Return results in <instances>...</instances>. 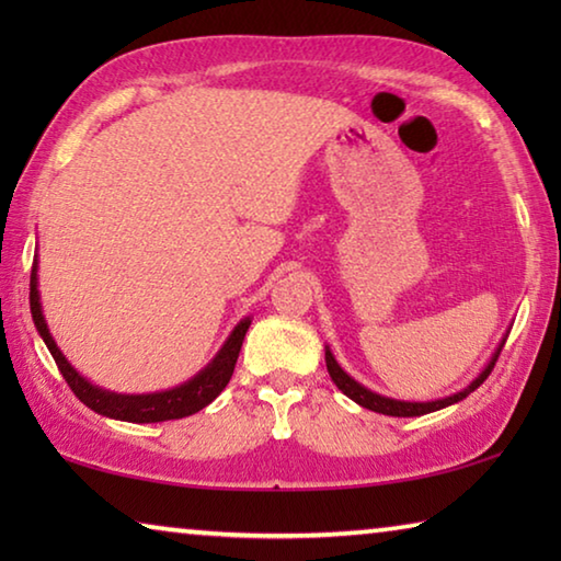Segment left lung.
<instances>
[{
    "label": "left lung",
    "instance_id": "1",
    "mask_svg": "<svg viewBox=\"0 0 561 561\" xmlns=\"http://www.w3.org/2000/svg\"><path fill=\"white\" fill-rule=\"evenodd\" d=\"M507 336H502L500 346L495 348V354H492V358L488 360V366L482 368V371L478 374V378H472V381L462 388V391L453 393V396H445V398H435V401H396V398H388V396H381L371 391V388L360 386L356 378H351L344 368L339 366V360L334 358V354H331V348L327 346V368H329V376L331 381L336 383V388L344 396H348L351 401L368 408V411H376V413H383V415H393V417H415V415H425V413H433V411H440V408H448L453 403L462 401V398H468L474 388H478L485 378L490 376L492 368H495V360L500 356L502 346H505Z\"/></svg>",
    "mask_w": 561,
    "mask_h": 561
}]
</instances>
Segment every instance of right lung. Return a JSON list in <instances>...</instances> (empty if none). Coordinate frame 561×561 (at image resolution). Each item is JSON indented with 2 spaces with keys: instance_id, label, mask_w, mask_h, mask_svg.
I'll return each instance as SVG.
<instances>
[{
  "instance_id": "1",
  "label": "right lung",
  "mask_w": 561,
  "mask_h": 561,
  "mask_svg": "<svg viewBox=\"0 0 561 561\" xmlns=\"http://www.w3.org/2000/svg\"><path fill=\"white\" fill-rule=\"evenodd\" d=\"M36 270H39V260L34 257L32 282H30V307H32L34 327H36V331H39V336L44 339L49 354L54 356L56 366H59L61 376L66 378V383L71 386L76 398H79L83 405H89L91 411H96L99 415H106V417H116V421H128V423L175 421V417H185V415L203 411V408L210 405L215 398L225 391V386L230 383L244 334L252 324L250 317H244L240 324L230 331V336H227L222 348L217 351L215 358L203 368V371H197L185 383L168 388V391L116 393V391H106V388L91 383L89 378H83L69 364V360H66L61 348L56 346L49 327H46V319L42 311V297H39V274H36Z\"/></svg>"
}]
</instances>
